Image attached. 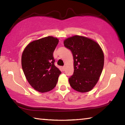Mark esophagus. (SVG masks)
Instances as JSON below:
<instances>
[{
  "instance_id": "obj_1",
  "label": "esophagus",
  "mask_w": 125,
  "mask_h": 125,
  "mask_svg": "<svg viewBox=\"0 0 125 125\" xmlns=\"http://www.w3.org/2000/svg\"><path fill=\"white\" fill-rule=\"evenodd\" d=\"M65 69V66L62 67V70H63V71H64Z\"/></svg>"
}]
</instances>
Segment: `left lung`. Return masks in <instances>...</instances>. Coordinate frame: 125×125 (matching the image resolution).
<instances>
[{"label":"left lung","mask_w":125,"mask_h":125,"mask_svg":"<svg viewBox=\"0 0 125 125\" xmlns=\"http://www.w3.org/2000/svg\"><path fill=\"white\" fill-rule=\"evenodd\" d=\"M64 45L73 54L74 73L69 78L71 87L81 93L89 92L96 85L104 64V56L99 44L89 38L74 36Z\"/></svg>","instance_id":"left-lung-1"}]
</instances>
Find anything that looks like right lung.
<instances>
[{
    "instance_id": "right-lung-1",
    "label": "right lung",
    "mask_w": 125,
    "mask_h": 125,
    "mask_svg": "<svg viewBox=\"0 0 125 125\" xmlns=\"http://www.w3.org/2000/svg\"><path fill=\"white\" fill-rule=\"evenodd\" d=\"M58 39L48 36L30 43L21 57L22 70L29 84L36 90L45 93L56 86L61 72L54 65L53 52Z\"/></svg>"
}]
</instances>
